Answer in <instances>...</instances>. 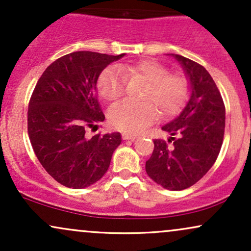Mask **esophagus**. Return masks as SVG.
<instances>
[{
    "label": "esophagus",
    "instance_id": "1",
    "mask_svg": "<svg viewBox=\"0 0 251 251\" xmlns=\"http://www.w3.org/2000/svg\"><path fill=\"white\" fill-rule=\"evenodd\" d=\"M135 138H137V135H135V134H129V133H124L123 134V139L124 140H131V142H133V140H135Z\"/></svg>",
    "mask_w": 251,
    "mask_h": 251
}]
</instances>
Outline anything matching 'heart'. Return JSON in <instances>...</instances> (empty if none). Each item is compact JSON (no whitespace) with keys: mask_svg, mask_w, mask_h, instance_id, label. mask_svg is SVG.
Masks as SVG:
<instances>
[{"mask_svg":"<svg viewBox=\"0 0 251 251\" xmlns=\"http://www.w3.org/2000/svg\"><path fill=\"white\" fill-rule=\"evenodd\" d=\"M127 77L148 83L143 97L146 102L122 101L109 109V122L120 131L135 133L153 123L158 117L156 107L163 118L175 116L189 97L188 79L179 74H171L168 67L154 60H144L124 67V71L119 67L105 70L98 80L100 96L107 101H116L125 92Z\"/></svg>","mask_w":251,"mask_h":251,"instance_id":"b5f03b06","label":"heart"}]
</instances>
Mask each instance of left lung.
<instances>
[{
    "label": "left lung",
    "instance_id": "1",
    "mask_svg": "<svg viewBox=\"0 0 251 251\" xmlns=\"http://www.w3.org/2000/svg\"><path fill=\"white\" fill-rule=\"evenodd\" d=\"M190 86L185 107L162 129L170 134L169 146L154 139L146 174L164 189L178 191L194 185L211 169L220 153L226 127V107L209 72L200 63L178 54Z\"/></svg>",
    "mask_w": 251,
    "mask_h": 251
}]
</instances>
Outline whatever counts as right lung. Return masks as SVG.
Segmentation results:
<instances>
[{
	"label": "right lung",
	"instance_id": "1",
	"mask_svg": "<svg viewBox=\"0 0 251 251\" xmlns=\"http://www.w3.org/2000/svg\"><path fill=\"white\" fill-rule=\"evenodd\" d=\"M125 55L74 51L46 68L28 106V134L37 159L56 181L72 189L97 183L122 143L119 132L86 135L105 120L97 82L109 63Z\"/></svg>",
	"mask_w": 251,
	"mask_h": 251
}]
</instances>
